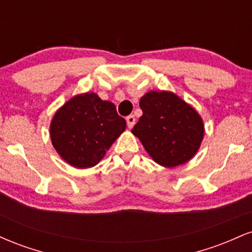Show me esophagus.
I'll return each mask as SVG.
<instances>
[{
  "mask_svg": "<svg viewBox=\"0 0 252 252\" xmlns=\"http://www.w3.org/2000/svg\"><path fill=\"white\" fill-rule=\"evenodd\" d=\"M126 126H128V128H132V126H135L136 120H135V116H132V115H129V116L126 118Z\"/></svg>",
  "mask_w": 252,
  "mask_h": 252,
  "instance_id": "1",
  "label": "esophagus"
}]
</instances>
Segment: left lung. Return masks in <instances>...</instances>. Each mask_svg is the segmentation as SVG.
Here are the masks:
<instances>
[{
	"label": "left lung",
	"mask_w": 252,
	"mask_h": 252,
	"mask_svg": "<svg viewBox=\"0 0 252 252\" xmlns=\"http://www.w3.org/2000/svg\"><path fill=\"white\" fill-rule=\"evenodd\" d=\"M143 115L131 132L160 166L172 168L189 162L205 134L198 111L170 91H149L141 97Z\"/></svg>",
	"instance_id": "8db88e82"
}]
</instances>
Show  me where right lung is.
Returning a JSON list of instances; mask_svg holds the SVG:
<instances>
[{"mask_svg":"<svg viewBox=\"0 0 252 252\" xmlns=\"http://www.w3.org/2000/svg\"><path fill=\"white\" fill-rule=\"evenodd\" d=\"M116 106L94 92L77 94L57 110L50 135L54 149L76 168L94 167L126 130Z\"/></svg>","mask_w":252,"mask_h":252,"instance_id":"add662e5","label":"right lung"}]
</instances>
